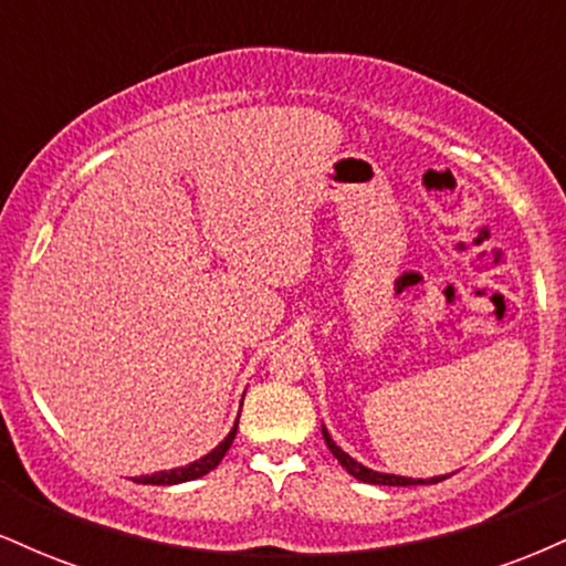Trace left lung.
Segmentation results:
<instances>
[{"mask_svg": "<svg viewBox=\"0 0 566 566\" xmlns=\"http://www.w3.org/2000/svg\"><path fill=\"white\" fill-rule=\"evenodd\" d=\"M322 437H324V441H327L329 452H333L335 458H337V463H340L343 469H346V471L350 473V476L359 479V482H367V484H388V486H412V484H437V482H441V479H447V476H433V479H428V482H423V479L394 476V473H380V471H373V469H367V465L356 463V460L350 458L348 452H343L340 447H337L335 441H333V437H329L327 428H324V426H322Z\"/></svg>", "mask_w": 566, "mask_h": 566, "instance_id": "obj_1", "label": "left lung"}]
</instances>
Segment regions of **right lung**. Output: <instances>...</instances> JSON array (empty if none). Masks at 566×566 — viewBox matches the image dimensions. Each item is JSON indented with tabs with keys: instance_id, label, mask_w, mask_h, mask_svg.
Returning a JSON list of instances; mask_svg holds the SVG:
<instances>
[{
	"instance_id": "obj_1",
	"label": "right lung",
	"mask_w": 566,
	"mask_h": 566,
	"mask_svg": "<svg viewBox=\"0 0 566 566\" xmlns=\"http://www.w3.org/2000/svg\"><path fill=\"white\" fill-rule=\"evenodd\" d=\"M237 428H239V418L233 428L229 431V437H226L220 444L216 447L212 452H207L205 458L193 460V463L184 465V469H172V471H159V473H151V476H138L135 482L138 484H180V482H193V479L205 476V473H210L216 465L223 460V454L229 452V447L233 444V437H237Z\"/></svg>"
}]
</instances>
